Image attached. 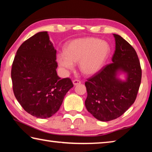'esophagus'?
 <instances>
[{"mask_svg":"<svg viewBox=\"0 0 152 152\" xmlns=\"http://www.w3.org/2000/svg\"><path fill=\"white\" fill-rule=\"evenodd\" d=\"M81 83V82L79 80H73V84L74 86L76 85H78V84H80Z\"/></svg>","mask_w":152,"mask_h":152,"instance_id":"esophagus-1","label":"esophagus"}]
</instances>
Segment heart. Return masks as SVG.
Returning a JSON list of instances; mask_svg holds the SVG:
<instances>
[{
    "instance_id": "b5f03b06",
    "label": "heart",
    "mask_w": 152,
    "mask_h": 152,
    "mask_svg": "<svg viewBox=\"0 0 152 152\" xmlns=\"http://www.w3.org/2000/svg\"><path fill=\"white\" fill-rule=\"evenodd\" d=\"M110 53L109 43L93 37L71 41L66 45L65 52L58 55L60 66L71 70L74 62H79V69L84 75H93L101 70Z\"/></svg>"
}]
</instances>
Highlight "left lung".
Returning <instances> with one entry per match:
<instances>
[{
  "instance_id": "1",
  "label": "left lung",
  "mask_w": 152,
  "mask_h": 152,
  "mask_svg": "<svg viewBox=\"0 0 152 152\" xmlns=\"http://www.w3.org/2000/svg\"><path fill=\"white\" fill-rule=\"evenodd\" d=\"M113 63L102 68L85 82V106L96 119L109 121L124 113L135 102L141 80L140 62L135 50L117 34ZM124 73L125 81L118 77Z\"/></svg>"
}]
</instances>
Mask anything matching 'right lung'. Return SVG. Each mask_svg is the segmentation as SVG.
Segmentation results:
<instances>
[{
    "label": "right lung",
    "mask_w": 152,
    "mask_h": 152,
    "mask_svg": "<svg viewBox=\"0 0 152 152\" xmlns=\"http://www.w3.org/2000/svg\"><path fill=\"white\" fill-rule=\"evenodd\" d=\"M56 60V50L48 32L42 31L20 45L12 62L15 96L25 111L37 118L54 115L74 86L70 78L58 76Z\"/></svg>",
    "instance_id": "1"
}]
</instances>
